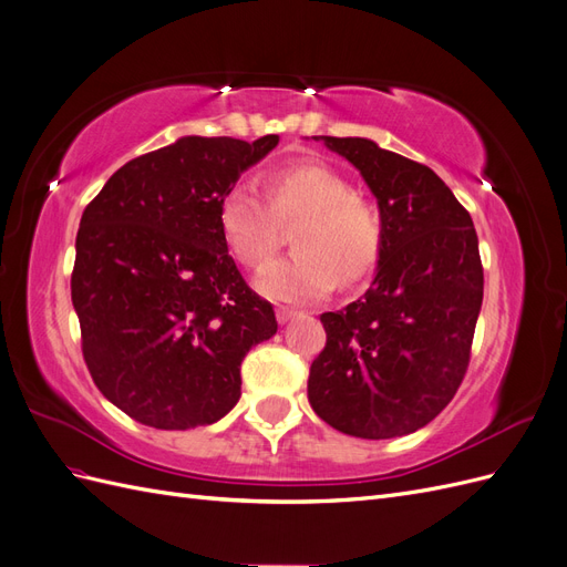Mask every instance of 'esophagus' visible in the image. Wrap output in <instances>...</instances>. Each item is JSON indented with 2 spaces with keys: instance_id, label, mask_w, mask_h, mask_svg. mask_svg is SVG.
Instances as JSON below:
<instances>
[{
  "instance_id": "obj_1",
  "label": "esophagus",
  "mask_w": 567,
  "mask_h": 567,
  "mask_svg": "<svg viewBox=\"0 0 567 567\" xmlns=\"http://www.w3.org/2000/svg\"><path fill=\"white\" fill-rule=\"evenodd\" d=\"M300 312L298 310H290V307H279L277 310V319H279V323H286V321H290L293 317H298Z\"/></svg>"
}]
</instances>
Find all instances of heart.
Listing matches in <instances>:
<instances>
[{
  "label": "heart",
  "instance_id": "heart-1",
  "mask_svg": "<svg viewBox=\"0 0 567 567\" xmlns=\"http://www.w3.org/2000/svg\"><path fill=\"white\" fill-rule=\"evenodd\" d=\"M262 198L236 184L221 196L217 227L238 265L257 269L277 250L279 227L290 231L296 252L269 262L255 288L271 300L310 302L329 296L340 281L369 279L385 248V219L379 203L352 192L346 177L319 163H296L262 179Z\"/></svg>",
  "mask_w": 567,
  "mask_h": 567
}]
</instances>
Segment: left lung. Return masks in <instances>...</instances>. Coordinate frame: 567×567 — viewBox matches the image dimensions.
I'll return each instance as SVG.
<instances>
[{"mask_svg": "<svg viewBox=\"0 0 567 567\" xmlns=\"http://www.w3.org/2000/svg\"><path fill=\"white\" fill-rule=\"evenodd\" d=\"M315 140L362 173L385 219V248L364 298L321 315L326 348L307 398L340 433L402 437L431 423L466 375L485 284L477 234L427 165L362 136Z\"/></svg>", "mask_w": 567, "mask_h": 567, "instance_id": "1", "label": "left lung"}]
</instances>
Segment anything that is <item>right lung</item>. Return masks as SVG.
Listing matches in <instances>:
<instances>
[{"label": "right lung", "instance_id": "obj_1", "mask_svg": "<svg viewBox=\"0 0 567 567\" xmlns=\"http://www.w3.org/2000/svg\"><path fill=\"white\" fill-rule=\"evenodd\" d=\"M277 144L182 136L125 163L84 208L71 277L82 354L130 419L219 421L241 398L244 357L277 333L217 227L221 196Z\"/></svg>", "mask_w": 567, "mask_h": 567}]
</instances>
